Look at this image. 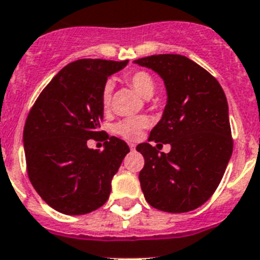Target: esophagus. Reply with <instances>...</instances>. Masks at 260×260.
<instances>
[{
	"label": "esophagus",
	"mask_w": 260,
	"mask_h": 260,
	"mask_svg": "<svg viewBox=\"0 0 260 260\" xmlns=\"http://www.w3.org/2000/svg\"><path fill=\"white\" fill-rule=\"evenodd\" d=\"M129 148H131V150H135L136 145H135V144H132V143H129Z\"/></svg>",
	"instance_id": "34e87169"
}]
</instances>
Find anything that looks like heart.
Masks as SVG:
<instances>
[{
	"instance_id": "obj_1",
	"label": "heart",
	"mask_w": 260,
	"mask_h": 260,
	"mask_svg": "<svg viewBox=\"0 0 260 260\" xmlns=\"http://www.w3.org/2000/svg\"><path fill=\"white\" fill-rule=\"evenodd\" d=\"M126 83L129 84L137 93H140L144 99H150L156 89V82L153 76L144 70L132 71L125 76ZM112 96V83L107 82L102 89V104L104 108H108ZM149 121L145 116H136L124 119L113 125V132L123 136L126 140H137L141 136L144 128H147Z\"/></svg>"
}]
</instances>
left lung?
<instances>
[{
    "mask_svg": "<svg viewBox=\"0 0 260 260\" xmlns=\"http://www.w3.org/2000/svg\"><path fill=\"white\" fill-rule=\"evenodd\" d=\"M134 63L153 70L167 89V106L148 141L171 144V152L149 143L136 147L145 160L139 174L144 197L168 213L194 210L213 196L233 153L226 95L214 76L184 55L160 54Z\"/></svg>",
    "mask_w": 260,
    "mask_h": 260,
    "instance_id": "1",
    "label": "left lung"
}]
</instances>
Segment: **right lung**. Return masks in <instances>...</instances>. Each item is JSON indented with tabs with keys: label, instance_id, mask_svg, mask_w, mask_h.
<instances>
[{
	"label": "right lung",
	"instance_id": "obj_1",
	"mask_svg": "<svg viewBox=\"0 0 260 260\" xmlns=\"http://www.w3.org/2000/svg\"><path fill=\"white\" fill-rule=\"evenodd\" d=\"M128 60L79 59L63 67L32 106L23 129L30 182L46 204L82 215L106 204L111 182L129 147L107 136L104 149H91L103 120L102 89Z\"/></svg>",
	"mask_w": 260,
	"mask_h": 260
}]
</instances>
